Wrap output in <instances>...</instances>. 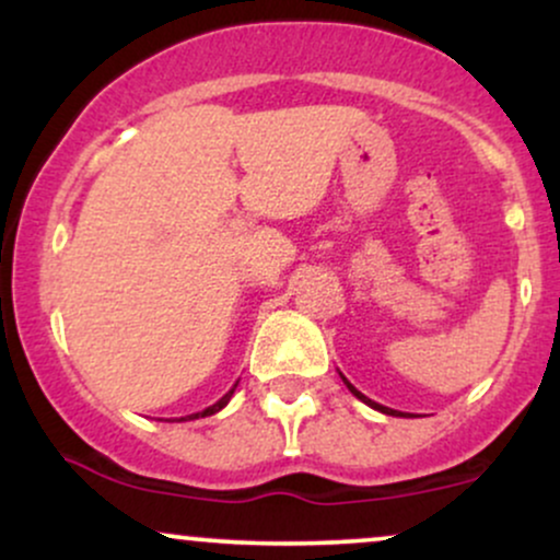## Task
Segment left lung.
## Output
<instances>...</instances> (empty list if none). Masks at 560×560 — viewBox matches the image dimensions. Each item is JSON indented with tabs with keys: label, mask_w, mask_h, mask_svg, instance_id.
I'll return each mask as SVG.
<instances>
[{
	"label": "left lung",
	"mask_w": 560,
	"mask_h": 560,
	"mask_svg": "<svg viewBox=\"0 0 560 560\" xmlns=\"http://www.w3.org/2000/svg\"><path fill=\"white\" fill-rule=\"evenodd\" d=\"M339 376H342V374H339ZM342 382L347 384V389H350L352 392V395H355L358 397V400H363L365 405H371V408H374V410H382V413H387V416H397V410H392V408H384V405H378V402H374V400H369V397H365L363 395V392H358L355 387H352V384L350 382H347V378L342 376Z\"/></svg>",
	"instance_id": "1"
}]
</instances>
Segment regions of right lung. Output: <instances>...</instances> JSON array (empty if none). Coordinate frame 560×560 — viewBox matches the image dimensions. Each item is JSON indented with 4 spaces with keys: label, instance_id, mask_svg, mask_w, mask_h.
<instances>
[{
    "label": "right lung",
    "instance_id": "1",
    "mask_svg": "<svg viewBox=\"0 0 560 560\" xmlns=\"http://www.w3.org/2000/svg\"><path fill=\"white\" fill-rule=\"evenodd\" d=\"M234 389H236V384L234 387H231L226 395L221 397V400H218L215 405H210V408H205V410H199V413H191V416H186V419H178V421H191V419H205V416H213V413H218V410L221 408H226L229 405V400H231V395H234Z\"/></svg>",
    "mask_w": 560,
    "mask_h": 560
}]
</instances>
